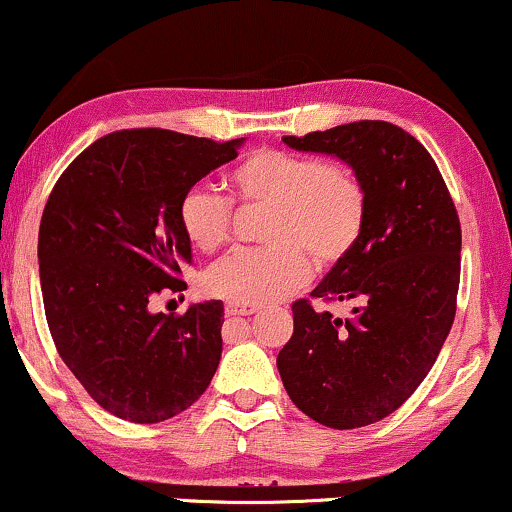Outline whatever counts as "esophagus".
Listing matches in <instances>:
<instances>
[{"label": "esophagus", "mask_w": 512, "mask_h": 512, "mask_svg": "<svg viewBox=\"0 0 512 512\" xmlns=\"http://www.w3.org/2000/svg\"><path fill=\"white\" fill-rule=\"evenodd\" d=\"M258 311L256 306H242V304H227L225 306V315L232 318V315H254Z\"/></svg>", "instance_id": "esophagus-1"}]
</instances>
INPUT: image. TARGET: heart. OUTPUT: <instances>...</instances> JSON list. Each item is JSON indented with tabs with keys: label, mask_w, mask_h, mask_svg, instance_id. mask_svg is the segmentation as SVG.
I'll return each mask as SVG.
<instances>
[{
	"label": "heart",
	"mask_w": 512,
	"mask_h": 512,
	"mask_svg": "<svg viewBox=\"0 0 512 512\" xmlns=\"http://www.w3.org/2000/svg\"><path fill=\"white\" fill-rule=\"evenodd\" d=\"M232 199L266 206L261 239L208 268L204 285L230 304L261 306L285 299L315 268H332L351 254L365 225V189L349 166L282 149H258L227 175ZM182 235L201 254L230 239L232 204L206 187L180 199Z\"/></svg>",
	"instance_id": "obj_1"
}]
</instances>
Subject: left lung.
<instances>
[{"label":"left lung","instance_id":"obj_1","mask_svg":"<svg viewBox=\"0 0 512 512\" xmlns=\"http://www.w3.org/2000/svg\"><path fill=\"white\" fill-rule=\"evenodd\" d=\"M282 142L337 156L365 189L361 239L311 292L351 301V318L294 301V334L277 353L296 408L332 430H356L403 406L449 337L460 220L430 151L399 125L358 121Z\"/></svg>","mask_w":512,"mask_h":512}]
</instances>
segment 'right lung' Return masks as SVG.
Returning <instances> with one entry per match:
<instances>
[{
    "mask_svg": "<svg viewBox=\"0 0 512 512\" xmlns=\"http://www.w3.org/2000/svg\"><path fill=\"white\" fill-rule=\"evenodd\" d=\"M239 147L161 128L118 130L82 151L49 194L37 239L49 332L68 370L116 418H173L216 375L223 301L182 315L154 313L151 301L187 289L192 246L180 199Z\"/></svg>",
    "mask_w": 512,
    "mask_h": 512,
    "instance_id": "right-lung-1",
    "label": "right lung"
}]
</instances>
